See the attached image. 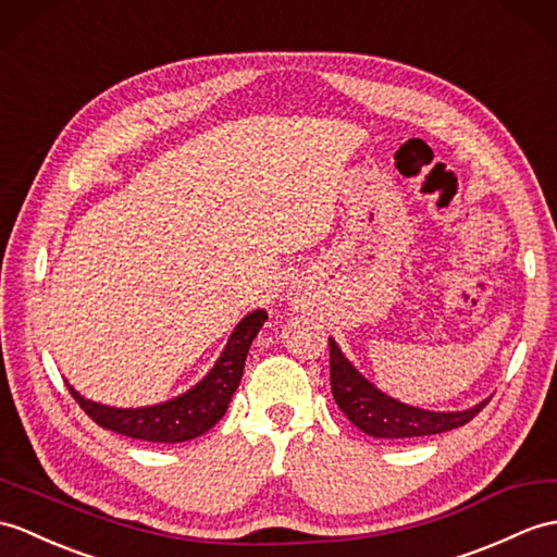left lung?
I'll use <instances>...</instances> for the list:
<instances>
[{"label": "left lung", "instance_id": "8db88e82", "mask_svg": "<svg viewBox=\"0 0 557 557\" xmlns=\"http://www.w3.org/2000/svg\"><path fill=\"white\" fill-rule=\"evenodd\" d=\"M330 384L332 396L344 416L351 420L358 430L377 438H416L450 432L456 426L468 424L488 404L460 412H432L412 408L382 394L342 356L339 346L330 339Z\"/></svg>", "mask_w": 557, "mask_h": 557}]
</instances>
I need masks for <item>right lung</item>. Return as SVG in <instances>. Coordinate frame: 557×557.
<instances>
[{
    "label": "right lung",
    "instance_id": "right-lung-1",
    "mask_svg": "<svg viewBox=\"0 0 557 557\" xmlns=\"http://www.w3.org/2000/svg\"><path fill=\"white\" fill-rule=\"evenodd\" d=\"M265 320V310H253V313L244 318L237 330L232 332L225 351L218 358L213 370L191 392L168 400V404L123 410L95 404V400H87L77 394L71 384L66 386L71 396L77 400V406L103 430L153 444L189 442V438L209 432L227 412L232 394L237 392L242 382L249 346Z\"/></svg>",
    "mask_w": 557,
    "mask_h": 557
}]
</instances>
